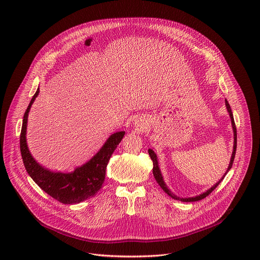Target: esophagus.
Returning a JSON list of instances; mask_svg holds the SVG:
<instances>
[{"label":"esophagus","instance_id":"34e87169","mask_svg":"<svg viewBox=\"0 0 260 260\" xmlns=\"http://www.w3.org/2000/svg\"><path fill=\"white\" fill-rule=\"evenodd\" d=\"M139 126H141V124H139Z\"/></svg>","mask_w":260,"mask_h":260}]
</instances>
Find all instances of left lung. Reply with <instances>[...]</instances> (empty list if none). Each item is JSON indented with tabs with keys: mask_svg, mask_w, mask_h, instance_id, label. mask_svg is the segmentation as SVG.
I'll return each instance as SVG.
<instances>
[{
	"mask_svg": "<svg viewBox=\"0 0 260 260\" xmlns=\"http://www.w3.org/2000/svg\"><path fill=\"white\" fill-rule=\"evenodd\" d=\"M225 106H226V109H228V112L230 114V117H231V120H232V126H233V131H234V150H233V154H232V158H231V161H230V165H229V168L225 172V174L223 175V177H222L215 185H213V186L208 189L207 191L201 193L200 196H197V197H192V198H179L177 197L176 194H174L167 186V184L165 183L164 181V177L161 175V172L159 170V167H158V160H157V156L155 154V152L152 150V149H148V153H149L152 161H153V176L156 180V182L158 183L159 186L162 188V190L168 194L170 196L172 199L174 200H177V201H181V202H197V201H201L203 199H205L206 197H208L217 186L219 185V183L224 179L225 175L229 173V171L232 169L233 167V164H234V159H235V155H236V150H237V128H236V124H235V120H234V115H233V112H232V109H231V106L229 104V102L225 100Z\"/></svg>",
	"mask_w": 260,
	"mask_h": 260,
	"instance_id": "obj_1",
	"label": "left lung"
}]
</instances>
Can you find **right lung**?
<instances>
[{"label":"right lung","mask_w":260,"mask_h":260,"mask_svg":"<svg viewBox=\"0 0 260 260\" xmlns=\"http://www.w3.org/2000/svg\"><path fill=\"white\" fill-rule=\"evenodd\" d=\"M39 92L40 90L38 88L23 115L20 133V152L23 165L29 177L38 184L42 190L54 200L64 205L79 204L94 197L102 188L109 159L117 148V145L121 142L125 132H117L111 135L96 154L73 172H51L34 159L28 150L25 137L29 109Z\"/></svg>","instance_id":"1"}]
</instances>
